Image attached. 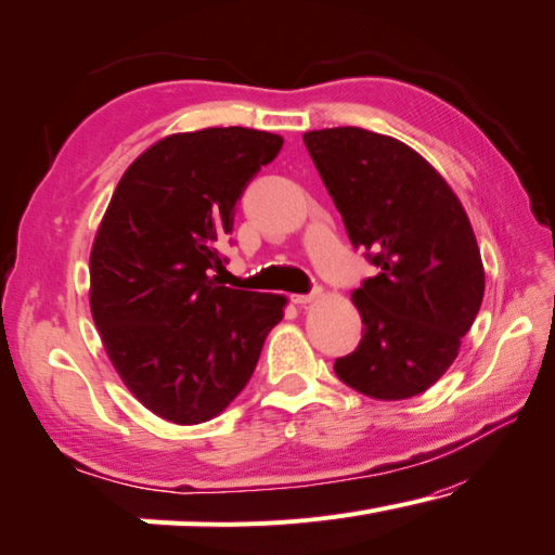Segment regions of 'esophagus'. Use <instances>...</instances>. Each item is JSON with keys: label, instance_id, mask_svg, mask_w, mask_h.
<instances>
[{"label": "esophagus", "instance_id": "1", "mask_svg": "<svg viewBox=\"0 0 555 555\" xmlns=\"http://www.w3.org/2000/svg\"><path fill=\"white\" fill-rule=\"evenodd\" d=\"M315 298H319V292H313V294H296V296H292V301L298 304V306H306V304H313Z\"/></svg>", "mask_w": 555, "mask_h": 555}]
</instances>
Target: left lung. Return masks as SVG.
I'll list each match as a JSON object with an SVG mask.
<instances>
[{
  "label": "left lung",
  "mask_w": 555,
  "mask_h": 555,
  "mask_svg": "<svg viewBox=\"0 0 555 555\" xmlns=\"http://www.w3.org/2000/svg\"><path fill=\"white\" fill-rule=\"evenodd\" d=\"M353 246L377 276L353 292L363 338L333 371L373 400L425 392L460 356L483 298V263L460 197L425 157L363 128L304 133Z\"/></svg>",
  "instance_id": "8db88e82"
}]
</instances>
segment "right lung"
<instances>
[{"mask_svg":"<svg viewBox=\"0 0 555 555\" xmlns=\"http://www.w3.org/2000/svg\"><path fill=\"white\" fill-rule=\"evenodd\" d=\"M284 138L251 128L172 133L118 182L91 249V315L120 380L157 417L199 425L257 367L286 296L222 286L236 199Z\"/></svg>","mask_w":555,"mask_h":555,"instance_id":"1","label":"right lung"}]
</instances>
